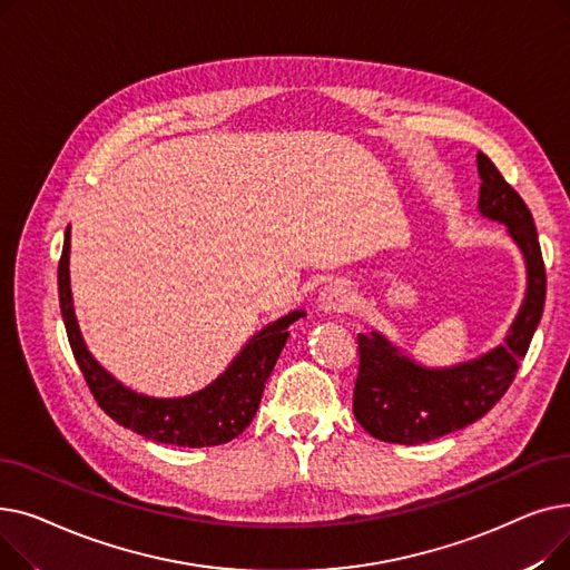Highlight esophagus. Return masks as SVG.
I'll return each mask as SVG.
<instances>
[{
	"label": "esophagus",
	"mask_w": 570,
	"mask_h": 570,
	"mask_svg": "<svg viewBox=\"0 0 570 570\" xmlns=\"http://www.w3.org/2000/svg\"><path fill=\"white\" fill-rule=\"evenodd\" d=\"M353 307V291L344 282H331L318 293V309L325 314H342Z\"/></svg>",
	"instance_id": "esophagus-1"
}]
</instances>
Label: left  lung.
<instances>
[{
	"label": "left lung",
	"instance_id": "1",
	"mask_svg": "<svg viewBox=\"0 0 570 570\" xmlns=\"http://www.w3.org/2000/svg\"><path fill=\"white\" fill-rule=\"evenodd\" d=\"M478 207L508 226L527 261V295L501 346L451 370H428L402 355L379 333L357 335L353 415L367 434L415 445L462 430L483 417L511 387L546 305V263L533 217L488 155L478 153Z\"/></svg>",
	"mask_w": 570,
	"mask_h": 570
}]
</instances>
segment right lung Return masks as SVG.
<instances>
[{"instance_id": "right-lung-1", "label": "right lung", "mask_w": 570, "mask_h": 570, "mask_svg": "<svg viewBox=\"0 0 570 570\" xmlns=\"http://www.w3.org/2000/svg\"><path fill=\"white\" fill-rule=\"evenodd\" d=\"M57 286L59 307H62L73 357L97 404L117 425L157 443L183 448L219 445L245 432V428L254 421L263 387L288 340V325L305 316V312H291L273 325L263 327L239 351L230 367L215 383H209L205 391L189 397L157 400L138 395L122 383H117L85 348L69 288V228L65 235L62 258L57 265Z\"/></svg>"}]
</instances>
